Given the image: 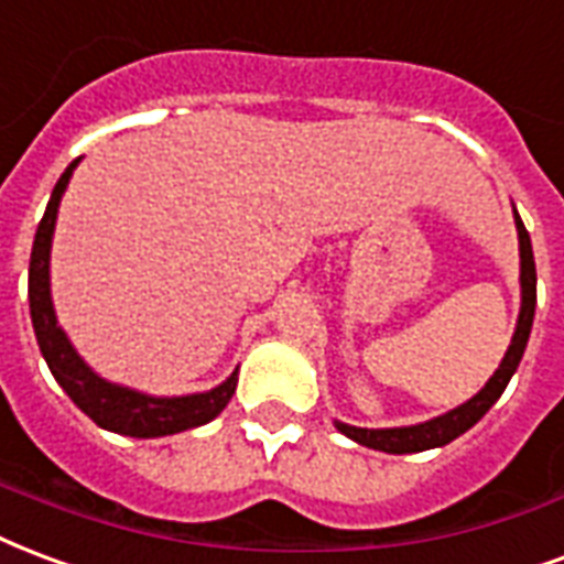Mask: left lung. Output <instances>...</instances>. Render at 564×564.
Wrapping results in <instances>:
<instances>
[{
	"mask_svg": "<svg viewBox=\"0 0 564 564\" xmlns=\"http://www.w3.org/2000/svg\"><path fill=\"white\" fill-rule=\"evenodd\" d=\"M514 224H517V241H520V316H517L514 337H511V346L508 352L496 367V373L487 379V386L469 398L460 406H454L445 415H436L431 421H421V424H410V427H352V424H344V421H335V427L344 436H349L358 445H367L373 452L386 454H415L427 452V448H442L452 440H457L460 433H466L473 424L487 415V410L494 406L496 400L502 398L505 386L514 377L520 358L527 352L529 332H532V319H535V257H532V241H529V232L523 227V220L517 215L514 208Z\"/></svg>",
	"mask_w": 564,
	"mask_h": 564,
	"instance_id": "1",
	"label": "left lung"
}]
</instances>
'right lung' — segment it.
<instances>
[{
	"label": "right lung",
	"instance_id": "obj_1",
	"mask_svg": "<svg viewBox=\"0 0 564 564\" xmlns=\"http://www.w3.org/2000/svg\"><path fill=\"white\" fill-rule=\"evenodd\" d=\"M77 164H80V158L68 164V170L53 187L47 212L37 224L32 260H29V314H32V328H35L41 356L47 361L56 382L65 388V394L104 431L137 436V440H158V436H170V433L203 427L215 415H220L229 398L236 394L239 370H232L212 391L182 394V398H154L137 388L98 377L83 361L56 319V307H53V295H50V248H53V229H56L62 194H65Z\"/></svg>",
	"mask_w": 564,
	"mask_h": 564
}]
</instances>
